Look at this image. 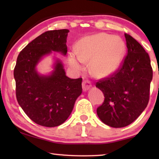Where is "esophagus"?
Here are the masks:
<instances>
[{
	"label": "esophagus",
	"mask_w": 159,
	"mask_h": 159,
	"mask_svg": "<svg viewBox=\"0 0 159 159\" xmlns=\"http://www.w3.org/2000/svg\"><path fill=\"white\" fill-rule=\"evenodd\" d=\"M82 87H83V91L88 90L91 87V83L89 80H83L82 83Z\"/></svg>",
	"instance_id": "34e87169"
}]
</instances>
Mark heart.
Listing matches in <instances>:
<instances>
[{
	"label": "heart",
	"mask_w": 159,
	"mask_h": 159,
	"mask_svg": "<svg viewBox=\"0 0 159 159\" xmlns=\"http://www.w3.org/2000/svg\"><path fill=\"white\" fill-rule=\"evenodd\" d=\"M125 45L119 36L99 33L79 41L76 52H69L68 63L75 71L82 69L83 63L90 60V69L94 76L107 77L116 71L123 59Z\"/></svg>",
	"instance_id": "obj_1"
}]
</instances>
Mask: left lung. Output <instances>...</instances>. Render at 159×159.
Masks as SVG:
<instances>
[{"label": "left lung", "mask_w": 159, "mask_h": 159, "mask_svg": "<svg viewBox=\"0 0 159 159\" xmlns=\"http://www.w3.org/2000/svg\"><path fill=\"white\" fill-rule=\"evenodd\" d=\"M125 37L128 52L122 64L114 74L96 83L104 96L97 114L113 128L130 125L142 114L149 102L153 77L148 53L130 35L125 34Z\"/></svg>", "instance_id": "1"}]
</instances>
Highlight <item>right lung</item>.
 <instances>
[{
    "label": "right lung",
    "mask_w": 159,
    "mask_h": 159,
    "mask_svg": "<svg viewBox=\"0 0 159 159\" xmlns=\"http://www.w3.org/2000/svg\"><path fill=\"white\" fill-rule=\"evenodd\" d=\"M69 32L60 29L40 35L19 54L14 69L19 104L31 120L45 127L62 124L82 93L81 78L67 77L60 60L49 76L39 75L36 69L41 58L52 51L66 55Z\"/></svg>",
    "instance_id": "right-lung-1"
}]
</instances>
